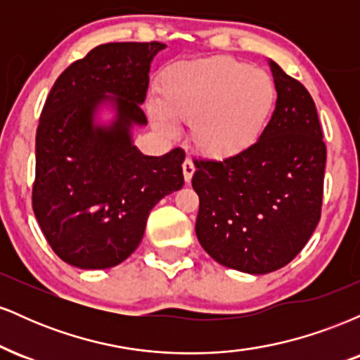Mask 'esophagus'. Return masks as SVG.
<instances>
[{"instance_id":"1","label":"esophagus","mask_w":360,"mask_h":360,"mask_svg":"<svg viewBox=\"0 0 360 360\" xmlns=\"http://www.w3.org/2000/svg\"><path fill=\"white\" fill-rule=\"evenodd\" d=\"M183 172H184L186 183H191V177L194 174V164H193L191 159H186L183 162Z\"/></svg>"}]
</instances>
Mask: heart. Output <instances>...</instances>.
Returning <instances> with one entry per match:
<instances>
[{"label":"heart","instance_id":"b5f03b06","mask_svg":"<svg viewBox=\"0 0 360 360\" xmlns=\"http://www.w3.org/2000/svg\"><path fill=\"white\" fill-rule=\"evenodd\" d=\"M159 103L160 108H150V118L160 131H174L168 116L188 123L201 155L232 160L249 154L266 135L278 88L262 69L217 56L172 65L164 74Z\"/></svg>","mask_w":360,"mask_h":360}]
</instances>
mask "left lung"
I'll return each mask as SVG.
<instances>
[{"instance_id": "1", "label": "left lung", "mask_w": 360, "mask_h": 360, "mask_svg": "<svg viewBox=\"0 0 360 360\" xmlns=\"http://www.w3.org/2000/svg\"><path fill=\"white\" fill-rule=\"evenodd\" d=\"M278 105L266 135L232 160H194L196 235L221 266L267 274L291 262L321 214L326 147L313 98L269 60Z\"/></svg>"}]
</instances>
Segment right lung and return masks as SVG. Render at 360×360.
Instances as JSON below:
<instances>
[{"instance_id":"1","label":"right lung","mask_w":360,"mask_h":360,"mask_svg":"<svg viewBox=\"0 0 360 360\" xmlns=\"http://www.w3.org/2000/svg\"><path fill=\"white\" fill-rule=\"evenodd\" d=\"M160 42L103 44L53 82L35 139L32 205L49 245L79 269L118 266L139 247L148 213L183 188V148L143 155L131 127L147 125L150 62ZM101 105L115 118L96 123Z\"/></svg>"}]
</instances>
